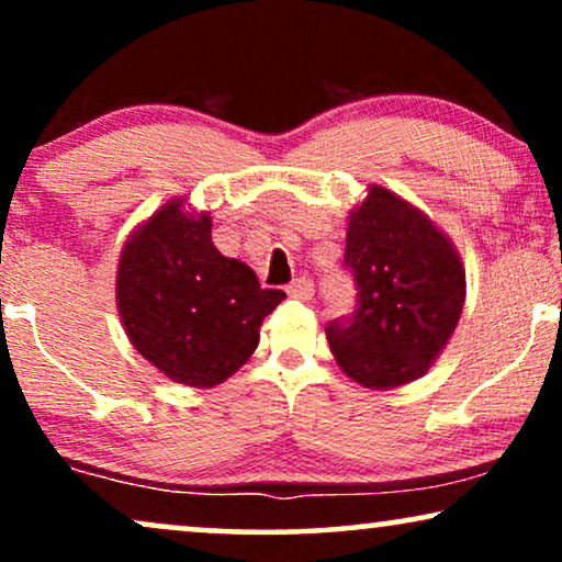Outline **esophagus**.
<instances>
[{
  "instance_id": "1",
  "label": "esophagus",
  "mask_w": 562,
  "mask_h": 562,
  "mask_svg": "<svg viewBox=\"0 0 562 562\" xmlns=\"http://www.w3.org/2000/svg\"><path fill=\"white\" fill-rule=\"evenodd\" d=\"M290 297H297V301H311L314 297V282L305 280V277H297L293 285L288 288Z\"/></svg>"
}]
</instances>
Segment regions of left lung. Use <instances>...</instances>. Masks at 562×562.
Returning <instances> with one entry per match:
<instances>
[{
    "label": "left lung",
    "mask_w": 562,
    "mask_h": 562,
    "mask_svg": "<svg viewBox=\"0 0 562 562\" xmlns=\"http://www.w3.org/2000/svg\"><path fill=\"white\" fill-rule=\"evenodd\" d=\"M366 191L345 238L358 311L347 324L326 326V339L345 375L389 392L428 373L449 345L467 272L459 248L420 207L381 183Z\"/></svg>",
    "instance_id": "obj_1"
}]
</instances>
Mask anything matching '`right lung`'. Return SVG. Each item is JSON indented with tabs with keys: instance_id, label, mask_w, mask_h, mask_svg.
Instances as JSON below:
<instances>
[{
	"instance_id": "obj_1",
	"label": "right lung",
	"mask_w": 562,
	"mask_h": 562,
	"mask_svg": "<svg viewBox=\"0 0 562 562\" xmlns=\"http://www.w3.org/2000/svg\"><path fill=\"white\" fill-rule=\"evenodd\" d=\"M285 301L254 269L212 244V217L189 196L168 199L126 236L116 265V308L142 358L166 379L212 389L259 347L265 316Z\"/></svg>"
}]
</instances>
